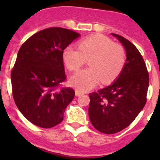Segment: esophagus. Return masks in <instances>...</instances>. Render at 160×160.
Segmentation results:
<instances>
[{
	"label": "esophagus",
	"instance_id": "obj_1",
	"mask_svg": "<svg viewBox=\"0 0 160 160\" xmlns=\"http://www.w3.org/2000/svg\"><path fill=\"white\" fill-rule=\"evenodd\" d=\"M82 94H83L82 92H81V91H79V90H75V95L77 96V97H78V96L82 95Z\"/></svg>",
	"mask_w": 160,
	"mask_h": 160
}]
</instances>
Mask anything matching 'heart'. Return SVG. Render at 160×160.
Returning a JSON list of instances; mask_svg holds the SVG:
<instances>
[{
  "instance_id": "b5f03b06",
  "label": "heart",
  "mask_w": 160,
  "mask_h": 160,
  "mask_svg": "<svg viewBox=\"0 0 160 160\" xmlns=\"http://www.w3.org/2000/svg\"><path fill=\"white\" fill-rule=\"evenodd\" d=\"M62 56L70 71L78 70L88 60L90 68L79 70L70 78V84L81 92L94 88L100 81L103 84L111 83L125 64L123 48L102 34L84 38L78 43V49L67 46Z\"/></svg>"
}]
</instances>
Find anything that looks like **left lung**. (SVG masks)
<instances>
[{
	"instance_id": "1",
	"label": "left lung",
	"mask_w": 160,
	"mask_h": 160,
	"mask_svg": "<svg viewBox=\"0 0 160 160\" xmlns=\"http://www.w3.org/2000/svg\"><path fill=\"white\" fill-rule=\"evenodd\" d=\"M118 38L127 53L122 70L111 86L90 93L88 113L94 128L104 134H115L128 128L147 102L149 74L142 55L130 41Z\"/></svg>"
}]
</instances>
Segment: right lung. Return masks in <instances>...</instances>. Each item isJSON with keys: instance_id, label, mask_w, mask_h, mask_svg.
<instances>
[{"instance_id": "obj_1", "label": "right lung", "mask_w": 160, "mask_h": 160, "mask_svg": "<svg viewBox=\"0 0 160 160\" xmlns=\"http://www.w3.org/2000/svg\"><path fill=\"white\" fill-rule=\"evenodd\" d=\"M78 37L70 29L48 28L20 48L11 71L12 96L25 118L38 127L50 128L60 123L74 98L72 88L58 87L66 78L63 50Z\"/></svg>"}]
</instances>
